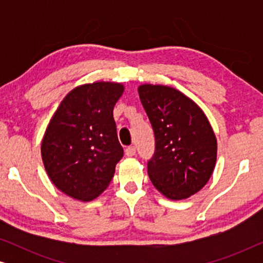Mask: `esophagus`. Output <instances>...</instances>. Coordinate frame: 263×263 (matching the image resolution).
I'll return each instance as SVG.
<instances>
[{
	"mask_svg": "<svg viewBox=\"0 0 263 263\" xmlns=\"http://www.w3.org/2000/svg\"><path fill=\"white\" fill-rule=\"evenodd\" d=\"M125 154H127L128 157H133L136 154V148L135 146H128L127 148H125Z\"/></svg>",
	"mask_w": 263,
	"mask_h": 263,
	"instance_id": "obj_1",
	"label": "esophagus"
}]
</instances>
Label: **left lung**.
<instances>
[{"mask_svg":"<svg viewBox=\"0 0 263 263\" xmlns=\"http://www.w3.org/2000/svg\"><path fill=\"white\" fill-rule=\"evenodd\" d=\"M139 96L156 139L147 172L171 200H183L206 185L217 161V138L203 111L178 89L141 85Z\"/></svg>","mask_w":263,"mask_h":263,"instance_id":"left-lung-1","label":"left lung"}]
</instances>
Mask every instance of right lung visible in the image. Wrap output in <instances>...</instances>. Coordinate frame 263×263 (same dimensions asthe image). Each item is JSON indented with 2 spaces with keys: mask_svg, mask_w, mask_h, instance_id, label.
<instances>
[{
  "mask_svg": "<svg viewBox=\"0 0 263 263\" xmlns=\"http://www.w3.org/2000/svg\"><path fill=\"white\" fill-rule=\"evenodd\" d=\"M124 91L116 82H93L74 88L57 107L42 141L46 174L57 189L92 201L110 184L123 157L114 107Z\"/></svg>",
  "mask_w": 263,
  "mask_h": 263,
  "instance_id": "add662e5",
  "label": "right lung"
}]
</instances>
